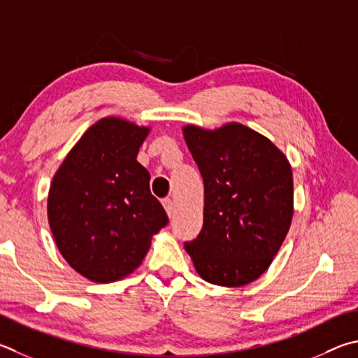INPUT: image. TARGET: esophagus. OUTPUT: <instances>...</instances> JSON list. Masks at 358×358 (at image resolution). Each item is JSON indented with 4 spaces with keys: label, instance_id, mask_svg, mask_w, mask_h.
<instances>
[{
    "label": "esophagus",
    "instance_id": "esophagus-1",
    "mask_svg": "<svg viewBox=\"0 0 358 358\" xmlns=\"http://www.w3.org/2000/svg\"><path fill=\"white\" fill-rule=\"evenodd\" d=\"M162 205H164L169 217H172V214H173V201H172V199H169V197L162 199Z\"/></svg>",
    "mask_w": 358,
    "mask_h": 358
}]
</instances>
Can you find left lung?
<instances>
[{
    "mask_svg": "<svg viewBox=\"0 0 358 358\" xmlns=\"http://www.w3.org/2000/svg\"><path fill=\"white\" fill-rule=\"evenodd\" d=\"M205 186L203 227L185 243L203 280L243 287L269 268L292 219V172L287 157L253 129L183 128Z\"/></svg>",
    "mask_w": 358,
    "mask_h": 358,
    "instance_id": "obj_1",
    "label": "left lung"
}]
</instances>
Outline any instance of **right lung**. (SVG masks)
<instances>
[{
	"label": "right lung",
	"instance_id": "right-lung-1",
	"mask_svg": "<svg viewBox=\"0 0 358 358\" xmlns=\"http://www.w3.org/2000/svg\"><path fill=\"white\" fill-rule=\"evenodd\" d=\"M148 131L105 117L81 136L51 181L48 222L57 249L92 282L131 274L169 222L150 192V173L136 159Z\"/></svg>",
	"mask_w": 358,
	"mask_h": 358
}]
</instances>
